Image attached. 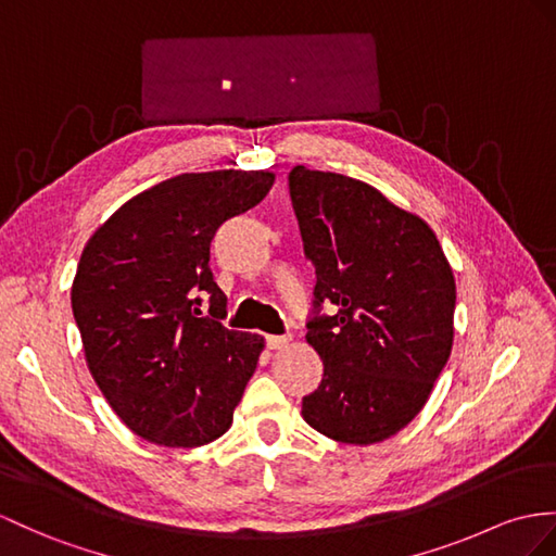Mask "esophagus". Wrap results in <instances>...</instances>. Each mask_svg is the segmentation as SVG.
Listing matches in <instances>:
<instances>
[{"instance_id":"obj_1","label":"esophagus","mask_w":556,"mask_h":556,"mask_svg":"<svg viewBox=\"0 0 556 556\" xmlns=\"http://www.w3.org/2000/svg\"><path fill=\"white\" fill-rule=\"evenodd\" d=\"M290 342H292L290 334H268V337H266V346L274 349V351L290 346Z\"/></svg>"}]
</instances>
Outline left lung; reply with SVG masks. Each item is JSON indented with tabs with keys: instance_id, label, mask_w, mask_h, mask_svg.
<instances>
[{
	"instance_id": "obj_1",
	"label": "left lung",
	"mask_w": 556,
	"mask_h": 556,
	"mask_svg": "<svg viewBox=\"0 0 556 556\" xmlns=\"http://www.w3.org/2000/svg\"><path fill=\"white\" fill-rule=\"evenodd\" d=\"M290 198L316 266L306 342L325 365L302 417L323 437L370 445L425 408L453 349L455 278L437 233L377 188L296 165ZM323 301L336 304L320 317Z\"/></svg>"
}]
</instances>
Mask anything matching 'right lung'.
<instances>
[{
  "label": "right lung",
  "mask_w": 556,
  "mask_h": 556,
  "mask_svg": "<svg viewBox=\"0 0 556 556\" xmlns=\"http://www.w3.org/2000/svg\"><path fill=\"white\" fill-rule=\"evenodd\" d=\"M270 172L179 174L127 200L89 238L73 316L93 382L134 434L198 448L226 434L264 337L228 330L210 242L266 198ZM211 311L201 314V296Z\"/></svg>",
  "instance_id": "obj_1"
}]
</instances>
